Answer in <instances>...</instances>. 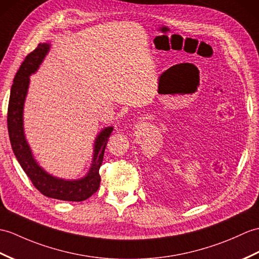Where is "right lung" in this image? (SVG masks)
Returning a JSON list of instances; mask_svg holds the SVG:
<instances>
[{
  "label": "right lung",
  "instance_id": "obj_1",
  "mask_svg": "<svg viewBox=\"0 0 259 259\" xmlns=\"http://www.w3.org/2000/svg\"><path fill=\"white\" fill-rule=\"evenodd\" d=\"M51 47L52 45L50 43L38 44L37 48L24 59L14 77L8 110L10 141L15 158L19 161L22 169L41 194L56 200L81 202L92 196L99 188V167L102 163L105 149L113 127L109 125L102 128L96 136L92 163L83 177L70 180L63 179L48 173L43 166L39 165L34 157L24 131V106L31 82L29 77L39 69V66L50 53Z\"/></svg>",
  "mask_w": 259,
  "mask_h": 259
}]
</instances>
